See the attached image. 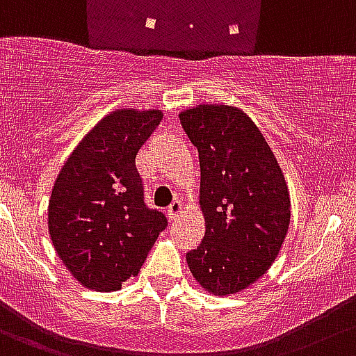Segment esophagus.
Returning a JSON list of instances; mask_svg holds the SVG:
<instances>
[{"label": "esophagus", "instance_id": "obj_1", "mask_svg": "<svg viewBox=\"0 0 356 356\" xmlns=\"http://www.w3.org/2000/svg\"><path fill=\"white\" fill-rule=\"evenodd\" d=\"M181 213H184V204H181V201H172L171 206H169V208H168L169 218H171V220L178 218V216H180Z\"/></svg>", "mask_w": 356, "mask_h": 356}]
</instances>
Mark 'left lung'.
Wrapping results in <instances>:
<instances>
[{"instance_id":"left-lung-1","label":"left lung","mask_w":356,"mask_h":356,"mask_svg":"<svg viewBox=\"0 0 356 356\" xmlns=\"http://www.w3.org/2000/svg\"><path fill=\"white\" fill-rule=\"evenodd\" d=\"M199 152L204 239L187 253L208 293L234 296L267 273L290 225V194L280 162L255 122L238 106L204 103L180 113Z\"/></svg>"}]
</instances>
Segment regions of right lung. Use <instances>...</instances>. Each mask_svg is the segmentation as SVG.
<instances>
[{"instance_id": "right-lung-1", "label": "right lung", "mask_w": 356, "mask_h": 356, "mask_svg": "<svg viewBox=\"0 0 356 356\" xmlns=\"http://www.w3.org/2000/svg\"><path fill=\"white\" fill-rule=\"evenodd\" d=\"M161 110L120 108L101 118L60 168L49 201V234L71 276L115 292L138 276L168 220L143 201L138 150Z\"/></svg>"}]
</instances>
